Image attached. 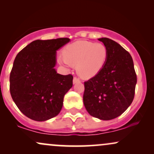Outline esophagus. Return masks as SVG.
<instances>
[{"instance_id":"esophagus-1","label":"esophagus","mask_w":154,"mask_h":154,"mask_svg":"<svg viewBox=\"0 0 154 154\" xmlns=\"http://www.w3.org/2000/svg\"><path fill=\"white\" fill-rule=\"evenodd\" d=\"M80 82V79H79V78H77V77H74V79H73V83L74 84H75V83H77V82Z\"/></svg>"}]
</instances>
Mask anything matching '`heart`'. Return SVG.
I'll use <instances>...</instances> for the list:
<instances>
[{
    "mask_svg": "<svg viewBox=\"0 0 154 154\" xmlns=\"http://www.w3.org/2000/svg\"><path fill=\"white\" fill-rule=\"evenodd\" d=\"M108 54L107 47L103 43L78 40L63 48V56L58 57V62L66 66H76L81 77L90 79L101 71L107 61Z\"/></svg>",
    "mask_w": 154,
    "mask_h": 154,
    "instance_id": "obj_1",
    "label": "heart"
}]
</instances>
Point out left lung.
Here are the masks:
<instances>
[{"label":"left lung","instance_id":"8db88e82","mask_svg":"<svg viewBox=\"0 0 154 154\" xmlns=\"http://www.w3.org/2000/svg\"><path fill=\"white\" fill-rule=\"evenodd\" d=\"M108 48V59L98 75L85 82L83 102L91 116L102 120L123 114L135 96L137 76L132 56L111 39H98Z\"/></svg>","mask_w":154,"mask_h":154}]
</instances>
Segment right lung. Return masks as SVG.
Here are the masks:
<instances>
[{
	"instance_id": "right-lung-1",
	"label": "right lung",
	"mask_w": 154,
	"mask_h": 154,
	"mask_svg": "<svg viewBox=\"0 0 154 154\" xmlns=\"http://www.w3.org/2000/svg\"><path fill=\"white\" fill-rule=\"evenodd\" d=\"M69 41L67 38L36 40L16 56L10 74V93L21 112L29 119L46 121L62 109L73 77L58 74L54 66L56 51Z\"/></svg>"
}]
</instances>
